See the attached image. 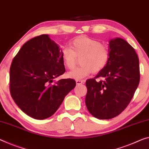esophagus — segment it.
Here are the masks:
<instances>
[{"label":"esophagus","mask_w":149,"mask_h":149,"mask_svg":"<svg viewBox=\"0 0 149 149\" xmlns=\"http://www.w3.org/2000/svg\"><path fill=\"white\" fill-rule=\"evenodd\" d=\"M76 83H77V85H79V84H84V81H82V80H77Z\"/></svg>","instance_id":"esophagus-1"}]
</instances>
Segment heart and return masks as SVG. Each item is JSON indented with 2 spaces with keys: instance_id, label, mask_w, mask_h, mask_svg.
<instances>
[{
  "instance_id": "heart-1",
  "label": "heart",
  "mask_w": 149,
  "mask_h": 149,
  "mask_svg": "<svg viewBox=\"0 0 149 149\" xmlns=\"http://www.w3.org/2000/svg\"><path fill=\"white\" fill-rule=\"evenodd\" d=\"M61 58L68 69H72L81 58V66L68 73V77L79 80L91 72L97 73L106 67L109 60L108 49L101 42L86 36H79L70 42V48L65 47L61 51Z\"/></svg>"
}]
</instances>
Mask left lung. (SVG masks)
Returning <instances> with one entry per match:
<instances>
[{
  "mask_svg": "<svg viewBox=\"0 0 149 149\" xmlns=\"http://www.w3.org/2000/svg\"><path fill=\"white\" fill-rule=\"evenodd\" d=\"M107 65L95 79L86 81L85 104L88 111L98 119H111L127 108L139 81L138 56L133 47L120 38L109 41ZM102 77L97 82L95 79Z\"/></svg>",
  "mask_w": 149,
  "mask_h": 149,
  "instance_id": "left-lung-1",
  "label": "left lung"
}]
</instances>
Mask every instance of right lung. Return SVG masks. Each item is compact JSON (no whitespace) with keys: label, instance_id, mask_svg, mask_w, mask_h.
<instances>
[{"label":"right lung","instance_id":"right-lung-1","mask_svg":"<svg viewBox=\"0 0 149 149\" xmlns=\"http://www.w3.org/2000/svg\"><path fill=\"white\" fill-rule=\"evenodd\" d=\"M58 45L48 35L22 45L10 68V92L17 106L35 119L51 116L76 86L74 79H54L65 72Z\"/></svg>","mask_w":149,"mask_h":149}]
</instances>
